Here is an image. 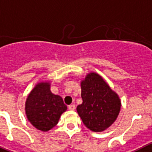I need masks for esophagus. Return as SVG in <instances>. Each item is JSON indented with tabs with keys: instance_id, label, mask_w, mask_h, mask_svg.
Masks as SVG:
<instances>
[{
	"instance_id": "1",
	"label": "esophagus",
	"mask_w": 152,
	"mask_h": 152,
	"mask_svg": "<svg viewBox=\"0 0 152 152\" xmlns=\"http://www.w3.org/2000/svg\"><path fill=\"white\" fill-rule=\"evenodd\" d=\"M69 109L71 110H74L75 109V104H70L69 105Z\"/></svg>"
}]
</instances>
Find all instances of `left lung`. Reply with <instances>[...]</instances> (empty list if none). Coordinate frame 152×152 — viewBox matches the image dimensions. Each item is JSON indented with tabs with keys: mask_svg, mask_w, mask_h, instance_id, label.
I'll return each mask as SVG.
<instances>
[{
	"mask_svg": "<svg viewBox=\"0 0 152 152\" xmlns=\"http://www.w3.org/2000/svg\"><path fill=\"white\" fill-rule=\"evenodd\" d=\"M81 97L83 103L77 107V111L89 129L100 132L115 122L120 111V100L100 75H87L81 82Z\"/></svg>",
	"mask_w": 152,
	"mask_h": 152,
	"instance_id": "obj_1",
	"label": "left lung"
}]
</instances>
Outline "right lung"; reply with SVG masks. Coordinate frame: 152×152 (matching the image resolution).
Wrapping results in <instances>:
<instances>
[{
	"label": "right lung",
	"mask_w": 152,
	"mask_h": 152,
	"mask_svg": "<svg viewBox=\"0 0 152 152\" xmlns=\"http://www.w3.org/2000/svg\"><path fill=\"white\" fill-rule=\"evenodd\" d=\"M25 110L30 123L40 131H47L58 123L67 106L61 97L50 92L48 83H40L29 94Z\"/></svg>",
	"instance_id": "add662e5"
}]
</instances>
